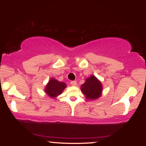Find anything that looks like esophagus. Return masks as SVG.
Returning <instances> with one entry per match:
<instances>
[{
	"mask_svg": "<svg viewBox=\"0 0 146 146\" xmlns=\"http://www.w3.org/2000/svg\"><path fill=\"white\" fill-rule=\"evenodd\" d=\"M70 84H71L72 86H76V85L77 82H76V81H71Z\"/></svg>",
	"mask_w": 146,
	"mask_h": 146,
	"instance_id": "34e87169",
	"label": "esophagus"
}]
</instances>
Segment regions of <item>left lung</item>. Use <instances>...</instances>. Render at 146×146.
<instances>
[{
	"instance_id": "left-lung-1",
	"label": "left lung",
	"mask_w": 146,
	"mask_h": 146,
	"mask_svg": "<svg viewBox=\"0 0 146 146\" xmlns=\"http://www.w3.org/2000/svg\"><path fill=\"white\" fill-rule=\"evenodd\" d=\"M81 90L87 99L95 100L100 96L102 86L100 82L94 76H92L81 86Z\"/></svg>"
}]
</instances>
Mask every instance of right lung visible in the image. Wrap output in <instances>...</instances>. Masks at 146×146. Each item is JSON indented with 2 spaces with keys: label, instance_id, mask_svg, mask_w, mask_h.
Instances as JSON below:
<instances>
[{
  "label": "right lung",
  "instance_id": "right-lung-1",
  "mask_svg": "<svg viewBox=\"0 0 146 146\" xmlns=\"http://www.w3.org/2000/svg\"><path fill=\"white\" fill-rule=\"evenodd\" d=\"M66 86L64 82H60L52 78L46 87L45 92L50 97L55 98L57 96L61 94L64 89L66 88Z\"/></svg>",
  "mask_w": 146,
  "mask_h": 146
}]
</instances>
